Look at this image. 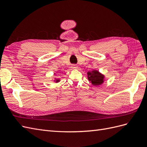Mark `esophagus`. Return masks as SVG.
<instances>
[{"label": "esophagus", "instance_id": "34e87169", "mask_svg": "<svg viewBox=\"0 0 147 147\" xmlns=\"http://www.w3.org/2000/svg\"><path fill=\"white\" fill-rule=\"evenodd\" d=\"M72 69H78V67L76 65H72Z\"/></svg>", "mask_w": 147, "mask_h": 147}]
</instances>
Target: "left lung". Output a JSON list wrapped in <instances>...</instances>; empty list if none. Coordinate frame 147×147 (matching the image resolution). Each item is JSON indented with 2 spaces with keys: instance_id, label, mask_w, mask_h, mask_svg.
<instances>
[{
  "instance_id": "1",
  "label": "left lung",
  "mask_w": 147,
  "mask_h": 147,
  "mask_svg": "<svg viewBox=\"0 0 147 147\" xmlns=\"http://www.w3.org/2000/svg\"><path fill=\"white\" fill-rule=\"evenodd\" d=\"M88 80L93 86H100L105 82V75L100 73L99 70H93L87 73Z\"/></svg>"
}]
</instances>
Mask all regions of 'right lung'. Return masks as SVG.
Masks as SVG:
<instances>
[{"label":"right lung","instance_id":"right-lung-1","mask_svg":"<svg viewBox=\"0 0 147 147\" xmlns=\"http://www.w3.org/2000/svg\"><path fill=\"white\" fill-rule=\"evenodd\" d=\"M51 80L53 81V82L54 83H59L60 81H61V79L60 78H52Z\"/></svg>","mask_w":147,"mask_h":147}]
</instances>
